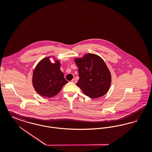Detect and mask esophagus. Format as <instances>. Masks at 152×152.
Masks as SVG:
<instances>
[{"mask_svg": "<svg viewBox=\"0 0 152 152\" xmlns=\"http://www.w3.org/2000/svg\"><path fill=\"white\" fill-rule=\"evenodd\" d=\"M71 81H72V83H75V84L77 83V80L75 79H73L71 80Z\"/></svg>", "mask_w": 152, "mask_h": 152, "instance_id": "1", "label": "esophagus"}]
</instances>
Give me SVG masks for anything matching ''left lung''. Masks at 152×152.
<instances>
[{"instance_id": "left-lung-1", "label": "left lung", "mask_w": 152, "mask_h": 152, "mask_svg": "<svg viewBox=\"0 0 152 152\" xmlns=\"http://www.w3.org/2000/svg\"><path fill=\"white\" fill-rule=\"evenodd\" d=\"M75 61L79 69V81L76 85L88 96L96 99L106 94L111 84V75L102 58L87 53Z\"/></svg>"}]
</instances>
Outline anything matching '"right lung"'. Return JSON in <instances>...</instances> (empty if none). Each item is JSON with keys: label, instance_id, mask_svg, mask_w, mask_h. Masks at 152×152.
Segmentation results:
<instances>
[{"label": "right lung", "instance_id": "right-lung-1", "mask_svg": "<svg viewBox=\"0 0 152 152\" xmlns=\"http://www.w3.org/2000/svg\"><path fill=\"white\" fill-rule=\"evenodd\" d=\"M60 68V61L52 63L50 57L44 58L36 65L33 73L32 84L38 94L52 97L58 94L68 83Z\"/></svg>", "mask_w": 152, "mask_h": 152}]
</instances>
